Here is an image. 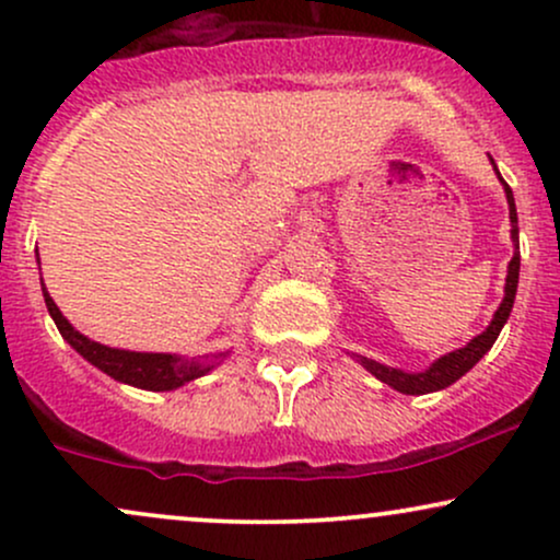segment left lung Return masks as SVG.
Wrapping results in <instances>:
<instances>
[{"label": "left lung", "mask_w": 560, "mask_h": 560, "mask_svg": "<svg viewBox=\"0 0 560 560\" xmlns=\"http://www.w3.org/2000/svg\"><path fill=\"white\" fill-rule=\"evenodd\" d=\"M498 176H500V173H498ZM500 182H503V178H500ZM503 186H505L508 208H511V223H513L511 234H513V242H516V249H518L516 202H513L511 186H508L505 182H503ZM518 262H522V258H518V253H513L511 266H508L505 298H503V302H500L498 313H494L492 324L487 326V331H481L479 337H474L466 347H460V350L442 355L440 361H434L427 371H421V374H405V371L387 369V365H382V363H376V361H369V358H361V363L376 378H382L384 384H389V387H395L397 392H402V395H427V392L445 389L453 382H458V378L464 376L466 371H471L474 365H477L481 358H485V352L494 345V339H498L500 329H503V324L508 320V316H511V307H513V300H516V287H518Z\"/></svg>", "instance_id": "1"}]
</instances>
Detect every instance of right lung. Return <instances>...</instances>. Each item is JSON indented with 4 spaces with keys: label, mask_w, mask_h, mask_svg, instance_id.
I'll return each instance as SVG.
<instances>
[{
    "label": "right lung",
    "mask_w": 560,
    "mask_h": 560,
    "mask_svg": "<svg viewBox=\"0 0 560 560\" xmlns=\"http://www.w3.org/2000/svg\"><path fill=\"white\" fill-rule=\"evenodd\" d=\"M44 289V302H47L49 316L55 318L57 329L70 345L75 347V352H81L89 363H94L96 369L105 371L107 376L118 378V382L133 384L141 389H176L182 384L191 382V378L202 376L205 371H210L208 361H184L176 355H163V352H128V350H115V347H105L100 342H92L83 334H79L73 326L68 324L66 316L60 313V307L55 305V300L49 298L47 287Z\"/></svg>",
    "instance_id": "1"
}]
</instances>
